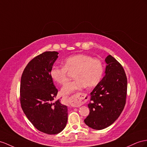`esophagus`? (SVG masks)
Instances as JSON below:
<instances>
[{
  "label": "esophagus",
  "instance_id": "1",
  "mask_svg": "<svg viewBox=\"0 0 147 147\" xmlns=\"http://www.w3.org/2000/svg\"><path fill=\"white\" fill-rule=\"evenodd\" d=\"M69 99L71 104L74 106L78 107L86 102L88 100V96L84 93H78L69 97Z\"/></svg>",
  "mask_w": 147,
  "mask_h": 147
}]
</instances>
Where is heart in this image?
I'll use <instances>...</instances> for the list:
<instances>
[{"label": "heart", "mask_w": 147, "mask_h": 147, "mask_svg": "<svg viewBox=\"0 0 147 147\" xmlns=\"http://www.w3.org/2000/svg\"><path fill=\"white\" fill-rule=\"evenodd\" d=\"M104 65L100 59L84 54L70 56L63 61V66H54L50 70L52 80L63 84L68 80V71H75V80L66 83L62 93L69 94L84 87L93 88L98 84L104 74Z\"/></svg>", "instance_id": "1"}]
</instances>
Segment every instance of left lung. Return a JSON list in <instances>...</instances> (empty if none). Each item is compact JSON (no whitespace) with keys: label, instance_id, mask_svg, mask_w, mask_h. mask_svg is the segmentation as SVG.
Masks as SVG:
<instances>
[{"label":"left lung","instance_id":"8db88e82","mask_svg":"<svg viewBox=\"0 0 147 147\" xmlns=\"http://www.w3.org/2000/svg\"><path fill=\"white\" fill-rule=\"evenodd\" d=\"M105 76L91 92L88 106L89 114L84 119L88 127L102 130L110 126L121 114L126 102L127 79L122 65L107 56Z\"/></svg>","mask_w":147,"mask_h":147}]
</instances>
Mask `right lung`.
<instances>
[{"label":"right lung","instance_id":"obj_1","mask_svg":"<svg viewBox=\"0 0 147 147\" xmlns=\"http://www.w3.org/2000/svg\"><path fill=\"white\" fill-rule=\"evenodd\" d=\"M56 51L44 52L30 61L20 82L22 110L36 129L47 134H57L65 129L67 108L55 100L58 89L50 76V70L58 58Z\"/></svg>","mask_w":147,"mask_h":147}]
</instances>
